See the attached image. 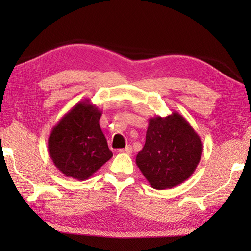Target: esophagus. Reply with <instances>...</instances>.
I'll list each match as a JSON object with an SVG mask.
<instances>
[{"label": "esophagus", "mask_w": 251, "mask_h": 251, "mask_svg": "<svg viewBox=\"0 0 251 251\" xmlns=\"http://www.w3.org/2000/svg\"><path fill=\"white\" fill-rule=\"evenodd\" d=\"M120 153H126V154H130L132 152V148L130 146H127L125 149H120L119 150Z\"/></svg>", "instance_id": "obj_1"}]
</instances>
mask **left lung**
Listing matches in <instances>:
<instances>
[{
  "mask_svg": "<svg viewBox=\"0 0 251 251\" xmlns=\"http://www.w3.org/2000/svg\"><path fill=\"white\" fill-rule=\"evenodd\" d=\"M202 142L178 112L149 119L146 143L136 164L153 189H172L188 180L199 165Z\"/></svg>",
  "mask_w": 251,
  "mask_h": 251,
  "instance_id": "left-lung-1",
  "label": "left lung"
}]
</instances>
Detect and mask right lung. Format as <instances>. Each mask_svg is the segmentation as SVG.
Wrapping results in <instances>:
<instances>
[{"label":"right lung","instance_id":"1","mask_svg":"<svg viewBox=\"0 0 251 251\" xmlns=\"http://www.w3.org/2000/svg\"><path fill=\"white\" fill-rule=\"evenodd\" d=\"M102 111L90 100L79 101L52 127L49 154L68 178L87 180L113 156L99 120Z\"/></svg>","mask_w":251,"mask_h":251}]
</instances>
